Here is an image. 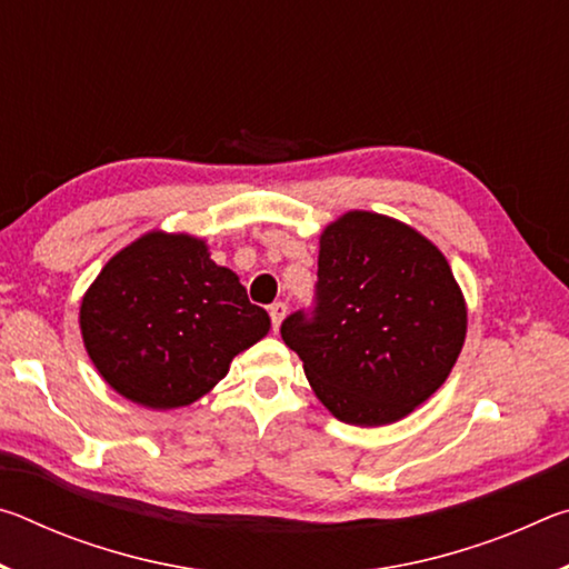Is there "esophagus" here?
Here are the masks:
<instances>
[{
	"label": "esophagus",
	"instance_id": "34e87169",
	"mask_svg": "<svg viewBox=\"0 0 569 569\" xmlns=\"http://www.w3.org/2000/svg\"><path fill=\"white\" fill-rule=\"evenodd\" d=\"M268 313H271V321H273V331H278L281 329V323H283V319H286V313H288V306L286 303H273L271 308H268Z\"/></svg>",
	"mask_w": 569,
	"mask_h": 569
}]
</instances>
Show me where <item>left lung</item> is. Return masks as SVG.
<instances>
[{
  "label": "left lung",
  "mask_w": 569,
  "mask_h": 569,
  "mask_svg": "<svg viewBox=\"0 0 569 569\" xmlns=\"http://www.w3.org/2000/svg\"><path fill=\"white\" fill-rule=\"evenodd\" d=\"M313 319L281 336L336 419L393 423L427 401L467 339V301L445 253L397 218L349 210L321 230Z\"/></svg>",
  "instance_id": "obj_1"
}]
</instances>
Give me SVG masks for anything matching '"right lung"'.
Here are the masks:
<instances>
[{
    "label": "right lung",
    "instance_id": "right-lung-1",
    "mask_svg": "<svg viewBox=\"0 0 569 569\" xmlns=\"http://www.w3.org/2000/svg\"><path fill=\"white\" fill-rule=\"evenodd\" d=\"M84 349L138 407L180 409L216 387L240 351L271 331L206 238L148 230L102 266L80 303Z\"/></svg>",
    "mask_w": 569,
    "mask_h": 569
}]
</instances>
